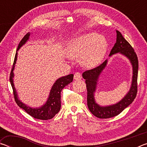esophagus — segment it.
Wrapping results in <instances>:
<instances>
[{"instance_id": "obj_1", "label": "esophagus", "mask_w": 147, "mask_h": 147, "mask_svg": "<svg viewBox=\"0 0 147 147\" xmlns=\"http://www.w3.org/2000/svg\"><path fill=\"white\" fill-rule=\"evenodd\" d=\"M74 79L75 80H78L82 79V74L78 73V72L75 73L74 74Z\"/></svg>"}]
</instances>
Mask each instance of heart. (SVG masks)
<instances>
[{
	"label": "heart",
	"instance_id": "b5f03b06",
	"mask_svg": "<svg viewBox=\"0 0 147 147\" xmlns=\"http://www.w3.org/2000/svg\"><path fill=\"white\" fill-rule=\"evenodd\" d=\"M107 50L106 39L101 35L90 32L74 38L69 41L67 54L74 58H80L86 67H94L100 63Z\"/></svg>",
	"mask_w": 147,
	"mask_h": 147
}]
</instances>
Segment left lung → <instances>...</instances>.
I'll return each instance as SVG.
<instances>
[{
	"label": "left lung",
	"mask_w": 147,
	"mask_h": 147,
	"mask_svg": "<svg viewBox=\"0 0 147 147\" xmlns=\"http://www.w3.org/2000/svg\"><path fill=\"white\" fill-rule=\"evenodd\" d=\"M117 41L109 53V56L117 53L125 56L130 60L133 68L132 81L128 93L119 102L110 106H101L96 103L94 100V92L96 91L98 79L104 68L108 60L104 61L100 65L91 70H88L82 74L83 78L86 80V88L88 91V106L92 114L100 119H108L119 115L124 109L132 103L138 93V59L137 54L130 44L123 38L120 32L116 30Z\"/></svg>",
	"instance_id": "obj_1"
}]
</instances>
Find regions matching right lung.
I'll return each mask as SVG.
<instances>
[{
    "mask_svg": "<svg viewBox=\"0 0 147 147\" xmlns=\"http://www.w3.org/2000/svg\"><path fill=\"white\" fill-rule=\"evenodd\" d=\"M30 35V32L27 33L24 36V38L21 39V41H20L18 47H17V52L14 58L13 67H12L10 76H9V81H10L12 89H13L15 100H16L17 105L21 108L23 109L27 113L29 114L30 115H31L32 117L37 119H41V120H49V119H51L52 118H53L56 114L58 113L59 111L60 110L61 91L65 87L73 82L74 75L73 74H71L67 76H62L61 78L57 80L56 82L54 84V85L52 87L51 90L50 91L49 96L48 99H47V101L41 107L33 108H30V106H28L26 104L22 102L18 98L16 89L15 88L13 84V78L14 76V74L13 71L14 70L15 65L16 63L17 58V51L28 40Z\"/></svg>",
    "mask_w": 147,
    "mask_h": 147,
    "instance_id": "obj_1",
    "label": "right lung"
}]
</instances>
